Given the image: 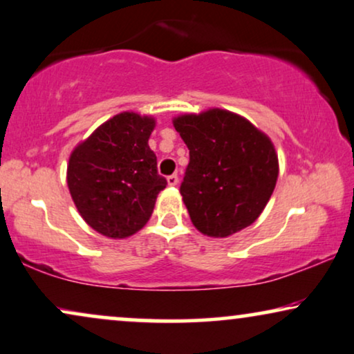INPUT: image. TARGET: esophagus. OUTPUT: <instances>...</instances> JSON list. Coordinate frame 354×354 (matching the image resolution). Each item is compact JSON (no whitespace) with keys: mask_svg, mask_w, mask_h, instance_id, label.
Masks as SVG:
<instances>
[{"mask_svg":"<svg viewBox=\"0 0 354 354\" xmlns=\"http://www.w3.org/2000/svg\"><path fill=\"white\" fill-rule=\"evenodd\" d=\"M167 181L169 186H176L178 181H180V178H178V174H169V176L167 178Z\"/></svg>","mask_w":354,"mask_h":354,"instance_id":"obj_1","label":"esophagus"}]
</instances>
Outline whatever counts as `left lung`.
I'll return each instance as SVG.
<instances>
[{"label": "left lung", "instance_id": "8db88e82", "mask_svg": "<svg viewBox=\"0 0 354 354\" xmlns=\"http://www.w3.org/2000/svg\"><path fill=\"white\" fill-rule=\"evenodd\" d=\"M189 149L180 192L201 233L226 238L262 214L277 178L279 157L270 139L226 110L174 118Z\"/></svg>", "mask_w": 354, "mask_h": 354}]
</instances>
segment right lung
Returning a JSON list of instances; mask_svg holds the SVG:
<instances>
[{
  "mask_svg": "<svg viewBox=\"0 0 354 354\" xmlns=\"http://www.w3.org/2000/svg\"><path fill=\"white\" fill-rule=\"evenodd\" d=\"M153 128V118L120 113L71 153V197L87 225L103 236L128 238L139 232L168 185L149 147Z\"/></svg>",
  "mask_w": 354,
  "mask_h": 354,
  "instance_id": "right-lung-1",
  "label": "right lung"
}]
</instances>
